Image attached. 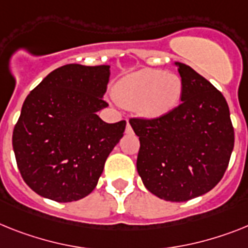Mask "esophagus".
I'll use <instances>...</instances> for the list:
<instances>
[{
  "label": "esophagus",
  "mask_w": 248,
  "mask_h": 248,
  "mask_svg": "<svg viewBox=\"0 0 248 248\" xmlns=\"http://www.w3.org/2000/svg\"><path fill=\"white\" fill-rule=\"evenodd\" d=\"M132 132H134V130H132L131 124H128V121H127V126H126V134H132Z\"/></svg>",
  "instance_id": "esophagus-1"
}]
</instances>
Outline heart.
Segmentation results:
<instances>
[{"label": "heart", "instance_id": "b5f03b06", "mask_svg": "<svg viewBox=\"0 0 248 248\" xmlns=\"http://www.w3.org/2000/svg\"><path fill=\"white\" fill-rule=\"evenodd\" d=\"M114 98L135 108L141 116L155 118L169 113L183 94V80L175 73L141 69L124 77L114 85Z\"/></svg>", "mask_w": 248, "mask_h": 248}]
</instances>
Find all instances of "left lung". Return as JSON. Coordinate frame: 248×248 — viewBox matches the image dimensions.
Wrapping results in <instances>:
<instances>
[{
  "label": "left lung",
  "instance_id": "1",
  "mask_svg": "<svg viewBox=\"0 0 248 248\" xmlns=\"http://www.w3.org/2000/svg\"><path fill=\"white\" fill-rule=\"evenodd\" d=\"M183 80L182 103L156 118H131L140 139L137 171L160 199L186 202L223 178L234 146L226 98L211 82L176 62Z\"/></svg>",
  "mask_w": 248,
  "mask_h": 248
}]
</instances>
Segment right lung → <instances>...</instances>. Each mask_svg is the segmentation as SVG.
<instances>
[{
    "mask_svg": "<svg viewBox=\"0 0 248 248\" xmlns=\"http://www.w3.org/2000/svg\"><path fill=\"white\" fill-rule=\"evenodd\" d=\"M109 65L66 64L47 74L22 105L12 146L22 179L35 193L66 203L84 198L124 136L126 121L107 124L97 112Z\"/></svg>",
    "mask_w": 248,
    "mask_h": 248,
    "instance_id": "1",
    "label": "right lung"
}]
</instances>
